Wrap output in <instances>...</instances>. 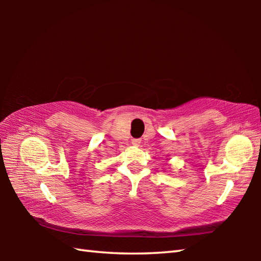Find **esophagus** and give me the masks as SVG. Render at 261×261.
Instances as JSON below:
<instances>
[{
  "instance_id": "1",
  "label": "esophagus",
  "mask_w": 261,
  "mask_h": 261,
  "mask_svg": "<svg viewBox=\"0 0 261 261\" xmlns=\"http://www.w3.org/2000/svg\"><path fill=\"white\" fill-rule=\"evenodd\" d=\"M140 144V139H132V145H135V146H139Z\"/></svg>"
}]
</instances>
